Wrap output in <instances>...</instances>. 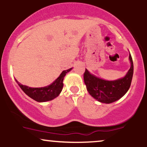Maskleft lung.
<instances>
[{"label": "left lung", "mask_w": 147, "mask_h": 147, "mask_svg": "<svg viewBox=\"0 0 147 147\" xmlns=\"http://www.w3.org/2000/svg\"><path fill=\"white\" fill-rule=\"evenodd\" d=\"M131 68L124 77L115 80H106L91 74L87 69L84 79L89 94L101 103L111 104L121 99L129 90L133 75V63L129 55Z\"/></svg>", "instance_id": "8db88e82"}]
</instances>
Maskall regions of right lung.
<instances>
[{
    "label": "right lung",
    "instance_id": "right-lung-1",
    "mask_svg": "<svg viewBox=\"0 0 147 147\" xmlns=\"http://www.w3.org/2000/svg\"><path fill=\"white\" fill-rule=\"evenodd\" d=\"M72 68L68 70H63L57 79H55L50 85L41 88H31L27 86L23 85L15 79V81L22 90L30 98L38 102H45L51 101L59 95L63 86V78L65 75L70 72Z\"/></svg>",
    "mask_w": 147,
    "mask_h": 147
}]
</instances>
